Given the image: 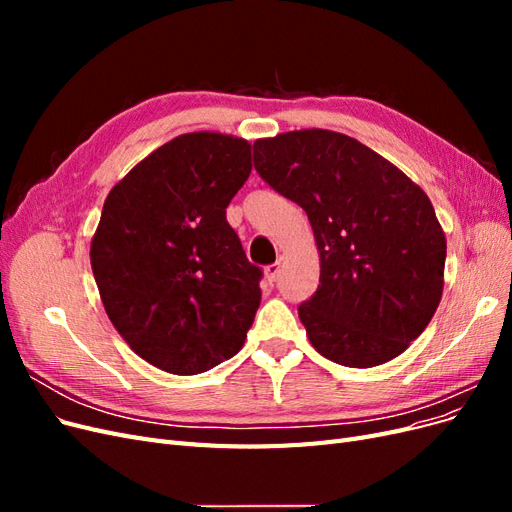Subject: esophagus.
Here are the masks:
<instances>
[{"label":"esophagus","instance_id":"obj_1","mask_svg":"<svg viewBox=\"0 0 512 512\" xmlns=\"http://www.w3.org/2000/svg\"><path fill=\"white\" fill-rule=\"evenodd\" d=\"M277 275H280V262H275V265H269L265 269V277H267L269 284H273L277 280Z\"/></svg>","mask_w":512,"mask_h":512}]
</instances>
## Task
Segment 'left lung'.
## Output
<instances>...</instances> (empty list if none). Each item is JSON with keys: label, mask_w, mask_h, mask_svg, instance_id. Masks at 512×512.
<instances>
[{"label": "left lung", "mask_w": 512, "mask_h": 512, "mask_svg": "<svg viewBox=\"0 0 512 512\" xmlns=\"http://www.w3.org/2000/svg\"><path fill=\"white\" fill-rule=\"evenodd\" d=\"M254 166L303 207L314 230L320 284L299 305L309 342L346 367L395 359L442 299L446 237L429 196L380 153L333 130L258 138Z\"/></svg>", "instance_id": "1"}]
</instances>
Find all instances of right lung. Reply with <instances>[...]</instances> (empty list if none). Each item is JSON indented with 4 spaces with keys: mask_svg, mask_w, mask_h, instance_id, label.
Returning <instances> with one entry per match:
<instances>
[{
    "mask_svg": "<svg viewBox=\"0 0 512 512\" xmlns=\"http://www.w3.org/2000/svg\"><path fill=\"white\" fill-rule=\"evenodd\" d=\"M252 173V145L188 132L158 147L108 192L91 271L113 327L168 374L194 376L235 356L260 305L226 207Z\"/></svg>",
    "mask_w": 512,
    "mask_h": 512,
    "instance_id": "obj_1",
    "label": "right lung"
}]
</instances>
